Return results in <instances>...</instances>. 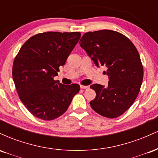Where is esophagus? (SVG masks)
I'll return each mask as SVG.
<instances>
[{
    "instance_id": "esophagus-1",
    "label": "esophagus",
    "mask_w": 158,
    "mask_h": 158,
    "mask_svg": "<svg viewBox=\"0 0 158 158\" xmlns=\"http://www.w3.org/2000/svg\"><path fill=\"white\" fill-rule=\"evenodd\" d=\"M80 88L81 89H88L89 86H86V85H80Z\"/></svg>"
}]
</instances>
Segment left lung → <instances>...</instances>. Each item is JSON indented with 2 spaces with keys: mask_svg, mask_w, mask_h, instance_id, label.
<instances>
[{
  "mask_svg": "<svg viewBox=\"0 0 158 158\" xmlns=\"http://www.w3.org/2000/svg\"><path fill=\"white\" fill-rule=\"evenodd\" d=\"M80 46L96 66H106L108 86L90 85L96 98L90 106L103 117L116 118L126 111L138 95L143 78V68L138 51L123 34L113 30L86 32Z\"/></svg>",
  "mask_w": 158,
  "mask_h": 158,
  "instance_id": "1",
  "label": "left lung"
}]
</instances>
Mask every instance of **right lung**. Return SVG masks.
<instances>
[{"label": "right lung", "instance_id": "right-lung-1", "mask_svg": "<svg viewBox=\"0 0 158 158\" xmlns=\"http://www.w3.org/2000/svg\"><path fill=\"white\" fill-rule=\"evenodd\" d=\"M80 37L79 32L37 34L27 40L16 56L12 66L16 90L24 106L37 118H58L79 93V85H64L53 77Z\"/></svg>", "mask_w": 158, "mask_h": 158}]
</instances>
